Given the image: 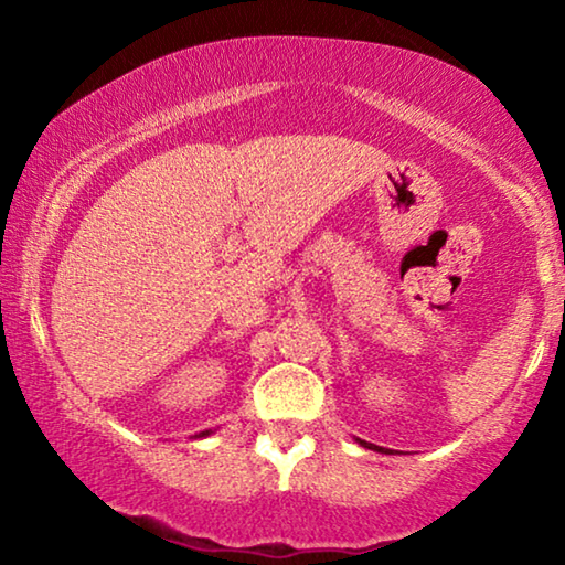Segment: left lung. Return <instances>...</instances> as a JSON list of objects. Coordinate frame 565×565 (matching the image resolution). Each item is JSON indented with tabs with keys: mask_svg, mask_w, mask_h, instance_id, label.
Masks as SVG:
<instances>
[{
	"mask_svg": "<svg viewBox=\"0 0 565 565\" xmlns=\"http://www.w3.org/2000/svg\"><path fill=\"white\" fill-rule=\"evenodd\" d=\"M360 445H365V447H373V450H381V447H375V445H367L365 439H360Z\"/></svg>",
	"mask_w": 565,
	"mask_h": 565,
	"instance_id": "obj_1",
	"label": "left lung"
}]
</instances>
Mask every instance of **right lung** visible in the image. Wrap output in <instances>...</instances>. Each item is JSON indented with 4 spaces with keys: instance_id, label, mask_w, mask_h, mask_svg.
<instances>
[{
    "instance_id": "1",
    "label": "right lung",
    "mask_w": 565,
    "mask_h": 565,
    "mask_svg": "<svg viewBox=\"0 0 565 565\" xmlns=\"http://www.w3.org/2000/svg\"><path fill=\"white\" fill-rule=\"evenodd\" d=\"M205 435H211V429H207V431H200V435H195V437H205Z\"/></svg>"
}]
</instances>
